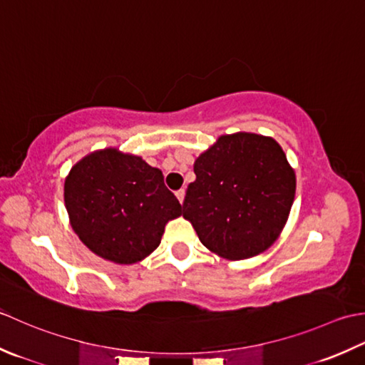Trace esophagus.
<instances>
[{
	"label": "esophagus",
	"mask_w": 365,
	"mask_h": 365,
	"mask_svg": "<svg viewBox=\"0 0 365 365\" xmlns=\"http://www.w3.org/2000/svg\"><path fill=\"white\" fill-rule=\"evenodd\" d=\"M184 197H185V190L184 189H180L176 192V198L180 200V203L182 205V202H184Z\"/></svg>",
	"instance_id": "34e87169"
}]
</instances>
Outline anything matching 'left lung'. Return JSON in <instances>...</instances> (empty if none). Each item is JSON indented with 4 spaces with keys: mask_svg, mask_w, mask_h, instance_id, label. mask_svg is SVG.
Returning a JSON list of instances; mask_svg holds the SVG:
<instances>
[{
    "mask_svg": "<svg viewBox=\"0 0 365 365\" xmlns=\"http://www.w3.org/2000/svg\"><path fill=\"white\" fill-rule=\"evenodd\" d=\"M193 172L182 215L206 249L244 259L271 247L296 192L294 170L276 140L249 132L222 135L198 155Z\"/></svg>",
    "mask_w": 365,
    "mask_h": 365,
    "instance_id": "8db88e82",
    "label": "left lung"
}]
</instances>
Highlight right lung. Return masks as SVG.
Returning <instances> with one entry per match:
<instances>
[{
  "instance_id": "right-lung-1",
  "label": "right lung",
  "mask_w": 365,
  "mask_h": 365,
  "mask_svg": "<svg viewBox=\"0 0 365 365\" xmlns=\"http://www.w3.org/2000/svg\"><path fill=\"white\" fill-rule=\"evenodd\" d=\"M64 203L80 241L118 264L146 258L159 247L167 222L182 214L160 170L116 148L88 154L71 168Z\"/></svg>"
}]
</instances>
